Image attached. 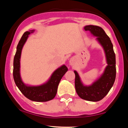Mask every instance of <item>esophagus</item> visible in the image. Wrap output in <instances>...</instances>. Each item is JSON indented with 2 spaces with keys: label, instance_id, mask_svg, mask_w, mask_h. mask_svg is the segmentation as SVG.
I'll use <instances>...</instances> for the list:
<instances>
[{
  "label": "esophagus",
  "instance_id": "esophagus-1",
  "mask_svg": "<svg viewBox=\"0 0 128 128\" xmlns=\"http://www.w3.org/2000/svg\"><path fill=\"white\" fill-rule=\"evenodd\" d=\"M74 62V59H73V58H71V59L70 60V61H69V64H70V66H73Z\"/></svg>",
  "mask_w": 128,
  "mask_h": 128
}]
</instances>
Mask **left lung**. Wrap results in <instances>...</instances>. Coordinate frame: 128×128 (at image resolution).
I'll use <instances>...</instances> for the list:
<instances>
[{
	"instance_id": "8db88e82",
	"label": "left lung",
	"mask_w": 128,
	"mask_h": 128,
	"mask_svg": "<svg viewBox=\"0 0 128 128\" xmlns=\"http://www.w3.org/2000/svg\"><path fill=\"white\" fill-rule=\"evenodd\" d=\"M94 36H96L105 53L107 66L104 72L91 85L86 86L82 82L78 73L74 70L75 74V89L78 96L86 100L98 102L104 98L114 84L116 79V55L113 50L111 41L102 28L98 26L87 25L84 28Z\"/></svg>"
}]
</instances>
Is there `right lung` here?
Wrapping results in <instances>:
<instances>
[{
    "instance_id": "obj_1",
    "label": "right lung",
    "mask_w": 128,
    "mask_h": 128,
    "mask_svg": "<svg viewBox=\"0 0 128 128\" xmlns=\"http://www.w3.org/2000/svg\"><path fill=\"white\" fill-rule=\"evenodd\" d=\"M34 31L35 30H31L25 32L19 41L13 62V77L16 86L26 98L35 102H47L55 97L60 80L67 72L68 68L64 64L60 66L52 73L46 82L40 86H30L23 82L20 75L22 51L28 38L29 35Z\"/></svg>"
}]
</instances>
